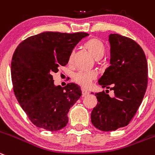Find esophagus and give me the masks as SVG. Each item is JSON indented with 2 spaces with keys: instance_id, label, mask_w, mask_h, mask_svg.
<instances>
[{
  "instance_id": "34e87169",
  "label": "esophagus",
  "mask_w": 155,
  "mask_h": 155,
  "mask_svg": "<svg viewBox=\"0 0 155 155\" xmlns=\"http://www.w3.org/2000/svg\"><path fill=\"white\" fill-rule=\"evenodd\" d=\"M89 94V92H88L87 90H86V89H82V97H85V96L88 95Z\"/></svg>"
}]
</instances>
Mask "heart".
Listing matches in <instances>:
<instances>
[{
	"instance_id": "heart-1",
	"label": "heart",
	"mask_w": 155,
	"mask_h": 155,
	"mask_svg": "<svg viewBox=\"0 0 155 155\" xmlns=\"http://www.w3.org/2000/svg\"><path fill=\"white\" fill-rule=\"evenodd\" d=\"M94 57L99 59L105 53V45L100 40L92 38L88 40L85 44ZM74 56V50L71 52L69 56V63H72ZM98 73L95 70L82 71L79 70L75 73L73 76V79L76 84L83 88H89L92 86L93 81L97 79Z\"/></svg>"
}]
</instances>
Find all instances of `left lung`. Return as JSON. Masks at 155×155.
Segmentation results:
<instances>
[{
  "mask_svg": "<svg viewBox=\"0 0 155 155\" xmlns=\"http://www.w3.org/2000/svg\"><path fill=\"white\" fill-rule=\"evenodd\" d=\"M110 66L99 79L102 88L113 90L95 93L97 105L91 113L94 126L103 131H115L129 124L143 100L147 86V63L142 48L132 39L110 34Z\"/></svg>",
  "mask_w": 155,
  "mask_h": 155,
  "instance_id": "left-lung-1",
  "label": "left lung"
}]
</instances>
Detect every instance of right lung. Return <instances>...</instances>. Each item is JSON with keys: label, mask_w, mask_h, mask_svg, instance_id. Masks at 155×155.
Returning a JSON list of instances; mask_svg holds the SVG:
<instances>
[{"label": "right lung", "mask_w": 155, "mask_h": 155, "mask_svg": "<svg viewBox=\"0 0 155 155\" xmlns=\"http://www.w3.org/2000/svg\"><path fill=\"white\" fill-rule=\"evenodd\" d=\"M89 34L43 32L18 45L11 61L15 96L29 119L37 127L58 131L68 123L71 106L82 95L80 86H55L52 74L69 62L74 47Z\"/></svg>", "instance_id": "obj_1"}]
</instances>
